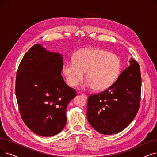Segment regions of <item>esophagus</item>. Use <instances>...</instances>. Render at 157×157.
Here are the masks:
<instances>
[{
  "label": "esophagus",
  "mask_w": 157,
  "mask_h": 157,
  "mask_svg": "<svg viewBox=\"0 0 157 157\" xmlns=\"http://www.w3.org/2000/svg\"><path fill=\"white\" fill-rule=\"evenodd\" d=\"M81 96L82 97H83L84 98H85V99H86V98H87V96L85 94H81Z\"/></svg>",
  "instance_id": "34e87169"
}]
</instances>
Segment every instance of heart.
Wrapping results in <instances>:
<instances>
[{
    "label": "heart",
    "instance_id": "heart-1",
    "mask_svg": "<svg viewBox=\"0 0 157 157\" xmlns=\"http://www.w3.org/2000/svg\"><path fill=\"white\" fill-rule=\"evenodd\" d=\"M120 58L101 49H86L76 53L73 60L65 61L62 71L67 84L78 86L83 79L87 80L83 88L103 91L109 88L118 78L121 71Z\"/></svg>",
    "mask_w": 157,
    "mask_h": 157
}]
</instances>
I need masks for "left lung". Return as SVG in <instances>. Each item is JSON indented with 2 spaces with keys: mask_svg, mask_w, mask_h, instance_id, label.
Listing matches in <instances>:
<instances>
[{
  "mask_svg": "<svg viewBox=\"0 0 157 157\" xmlns=\"http://www.w3.org/2000/svg\"><path fill=\"white\" fill-rule=\"evenodd\" d=\"M130 63L109 88L88 97V121L101 134L120 132L138 112L141 102V71L138 62L132 58Z\"/></svg>",
  "mask_w": 157,
  "mask_h": 157,
  "instance_id": "8db88e82",
  "label": "left lung"
}]
</instances>
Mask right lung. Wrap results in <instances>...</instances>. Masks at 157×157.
Returning <instances> with one entry per match:
<instances>
[{
	"label": "right lung",
	"mask_w": 157,
	"mask_h": 157,
	"mask_svg": "<svg viewBox=\"0 0 157 157\" xmlns=\"http://www.w3.org/2000/svg\"><path fill=\"white\" fill-rule=\"evenodd\" d=\"M63 65L61 54L36 44L25 54L16 72L15 92L21 118L40 136L63 130L67 106L77 95L63 81Z\"/></svg>",
	"instance_id": "obj_1"
}]
</instances>
